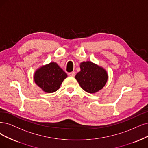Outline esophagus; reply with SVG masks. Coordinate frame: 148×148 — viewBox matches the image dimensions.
Returning <instances> with one entry per match:
<instances>
[{
    "mask_svg": "<svg viewBox=\"0 0 148 148\" xmlns=\"http://www.w3.org/2000/svg\"><path fill=\"white\" fill-rule=\"evenodd\" d=\"M68 75H69V76H70V77H74L75 75V72H74V71H73V72H71V73H69Z\"/></svg>",
    "mask_w": 148,
    "mask_h": 148,
    "instance_id": "1",
    "label": "esophagus"
}]
</instances>
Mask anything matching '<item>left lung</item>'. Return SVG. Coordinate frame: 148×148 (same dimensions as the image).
Returning <instances> with one entry per match:
<instances>
[{
    "mask_svg": "<svg viewBox=\"0 0 148 148\" xmlns=\"http://www.w3.org/2000/svg\"><path fill=\"white\" fill-rule=\"evenodd\" d=\"M80 68V71L75 78L82 88L92 94L103 88L108 77L104 68L89 61L82 62Z\"/></svg>",
    "mask_w": 148,
    "mask_h": 148,
    "instance_id": "8db88e82",
    "label": "left lung"
}]
</instances>
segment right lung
I'll return each mask as SVG.
<instances>
[{
    "mask_svg": "<svg viewBox=\"0 0 148 148\" xmlns=\"http://www.w3.org/2000/svg\"><path fill=\"white\" fill-rule=\"evenodd\" d=\"M67 74L56 62H51L42 66L35 71L34 81L35 84L47 93L57 91Z\"/></svg>",
    "mask_w": 148,
    "mask_h": 148,
    "instance_id": "right-lung-1",
    "label": "right lung"
}]
</instances>
